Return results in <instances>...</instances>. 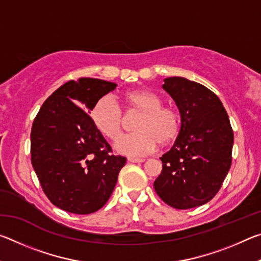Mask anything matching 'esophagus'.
I'll list each match as a JSON object with an SVG mask.
<instances>
[{
  "mask_svg": "<svg viewBox=\"0 0 261 261\" xmlns=\"http://www.w3.org/2000/svg\"><path fill=\"white\" fill-rule=\"evenodd\" d=\"M127 161H129V162H132V163H141V162H144L145 160H144V159H135V158H129V159H127Z\"/></svg>",
  "mask_w": 261,
  "mask_h": 261,
  "instance_id": "1",
  "label": "esophagus"
}]
</instances>
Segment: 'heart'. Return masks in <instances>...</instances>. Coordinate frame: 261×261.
Wrapping results in <instances>:
<instances>
[{"label": "heart", "instance_id": "b5f03b06", "mask_svg": "<svg viewBox=\"0 0 261 261\" xmlns=\"http://www.w3.org/2000/svg\"><path fill=\"white\" fill-rule=\"evenodd\" d=\"M124 101L131 110L141 113L135 124L134 134L120 137L115 143L118 153L130 158H141L154 152L159 143L167 145L177 138L180 118L174 108L162 106L160 96L147 90L126 93ZM94 125L108 139H116L121 134L123 114L120 105L112 95H103L95 101L91 110Z\"/></svg>", "mask_w": 261, "mask_h": 261}]
</instances>
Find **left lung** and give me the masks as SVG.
<instances>
[{
	"label": "left lung",
	"mask_w": 261,
	"mask_h": 261,
	"mask_svg": "<svg viewBox=\"0 0 261 261\" xmlns=\"http://www.w3.org/2000/svg\"><path fill=\"white\" fill-rule=\"evenodd\" d=\"M162 87L179 110L180 130L160 158L162 171L154 189L167 205L193 208L219 192L231 166L233 132L222 102L206 86L169 77Z\"/></svg>",
	"instance_id": "obj_1"
}]
</instances>
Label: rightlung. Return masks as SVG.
<instances>
[{
  "mask_svg": "<svg viewBox=\"0 0 261 261\" xmlns=\"http://www.w3.org/2000/svg\"><path fill=\"white\" fill-rule=\"evenodd\" d=\"M95 78L70 81L48 98L31 131V161L51 204L73 214L100 210L112 196L126 159L112 147L88 114L116 88Z\"/></svg>",
  "mask_w": 261,
  "mask_h": 261,
  "instance_id": "right-lung-1",
  "label": "right lung"
}]
</instances>
